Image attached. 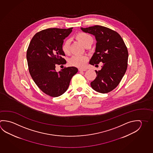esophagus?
Here are the masks:
<instances>
[{
	"mask_svg": "<svg viewBox=\"0 0 153 153\" xmlns=\"http://www.w3.org/2000/svg\"><path fill=\"white\" fill-rule=\"evenodd\" d=\"M78 70L79 71H85L86 70V69H83V68H79V69H78Z\"/></svg>",
	"mask_w": 153,
	"mask_h": 153,
	"instance_id": "obj_1",
	"label": "esophagus"
}]
</instances>
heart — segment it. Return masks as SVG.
<instances>
[{
  "instance_id": "1",
  "label": "heart",
  "mask_w": 153,
  "mask_h": 153,
  "mask_svg": "<svg viewBox=\"0 0 153 153\" xmlns=\"http://www.w3.org/2000/svg\"><path fill=\"white\" fill-rule=\"evenodd\" d=\"M78 40L86 47L90 43L93 42V39L91 35L88 33L80 32L76 35ZM62 51L65 54L68 55L70 52V41L67 40L62 44ZM88 61V57L86 55H74L69 60V64L71 66L77 68H83L85 67L86 62Z\"/></svg>"
}]
</instances>
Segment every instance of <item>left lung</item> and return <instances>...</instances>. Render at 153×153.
<instances>
[{
    "mask_svg": "<svg viewBox=\"0 0 153 153\" xmlns=\"http://www.w3.org/2000/svg\"><path fill=\"white\" fill-rule=\"evenodd\" d=\"M81 30L96 39V51L90 64L96 67L103 63L101 70H95L97 77L91 82L92 88L102 94L112 91L120 82L128 65V53L123 39L117 32L104 26L96 25Z\"/></svg>",
    "mask_w": 153,
    "mask_h": 153,
    "instance_id": "8db88e82",
    "label": "left lung"
}]
</instances>
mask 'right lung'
Masks as SVG:
<instances>
[{
	"instance_id": "obj_1",
	"label": "right lung",
	"mask_w": 153,
	"mask_h": 153,
	"mask_svg": "<svg viewBox=\"0 0 153 153\" xmlns=\"http://www.w3.org/2000/svg\"><path fill=\"white\" fill-rule=\"evenodd\" d=\"M73 28H48L36 33L27 51L30 75L43 93L53 97H59L67 90L73 76L78 72L74 67H65L59 73L57 65L66 63L63 58V40L72 32Z\"/></svg>"
}]
</instances>
